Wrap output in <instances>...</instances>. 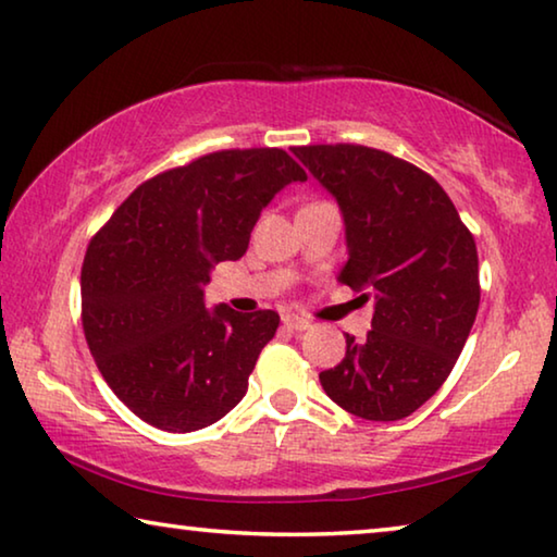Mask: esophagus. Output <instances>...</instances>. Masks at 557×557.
<instances>
[{
    "mask_svg": "<svg viewBox=\"0 0 557 557\" xmlns=\"http://www.w3.org/2000/svg\"><path fill=\"white\" fill-rule=\"evenodd\" d=\"M284 326L290 329V331H306L311 323H308L306 319H301V315H294V313H286L284 315Z\"/></svg>",
    "mask_w": 557,
    "mask_h": 557,
    "instance_id": "34e87169",
    "label": "esophagus"
}]
</instances>
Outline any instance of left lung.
<instances>
[{"label": "left lung", "instance_id": "1", "mask_svg": "<svg viewBox=\"0 0 557 557\" xmlns=\"http://www.w3.org/2000/svg\"><path fill=\"white\" fill-rule=\"evenodd\" d=\"M336 196L348 261L341 284L375 296L363 344L321 371L333 404L366 421H400L438 391L473 329L481 281L475 238L431 174L361 144L296 147ZM363 294V296H368Z\"/></svg>", "mask_w": 557, "mask_h": 557}]
</instances>
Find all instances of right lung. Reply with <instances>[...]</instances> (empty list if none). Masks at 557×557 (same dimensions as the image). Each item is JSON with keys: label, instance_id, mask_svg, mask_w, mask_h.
Returning <instances> with one entry per match:
<instances>
[{"label": "right lung", "instance_id": "obj_1", "mask_svg": "<svg viewBox=\"0 0 557 557\" xmlns=\"http://www.w3.org/2000/svg\"><path fill=\"white\" fill-rule=\"evenodd\" d=\"M306 171L284 149H224L161 171L89 242L82 326L116 398L153 428L189 433L246 396L276 311L203 306L219 261L249 249L261 209Z\"/></svg>", "mask_w": 557, "mask_h": 557}]
</instances>
